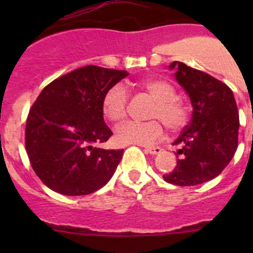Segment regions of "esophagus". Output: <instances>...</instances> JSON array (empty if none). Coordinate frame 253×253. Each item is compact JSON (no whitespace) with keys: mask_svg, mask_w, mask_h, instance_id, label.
I'll list each match as a JSON object with an SVG mask.
<instances>
[{"mask_svg":"<svg viewBox=\"0 0 253 253\" xmlns=\"http://www.w3.org/2000/svg\"><path fill=\"white\" fill-rule=\"evenodd\" d=\"M144 152L149 153V154H152V155H157L162 152V148L160 147H145Z\"/></svg>","mask_w":253,"mask_h":253,"instance_id":"obj_1","label":"esophagus"}]
</instances>
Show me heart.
Segmentation results:
<instances>
[{"label": "heart", "mask_w": 253, "mask_h": 253, "mask_svg": "<svg viewBox=\"0 0 253 253\" xmlns=\"http://www.w3.org/2000/svg\"><path fill=\"white\" fill-rule=\"evenodd\" d=\"M142 86L155 100L150 111L152 121H127L115 131V139L121 144L150 145L159 141L164 134V122L170 131H180L190 120V108L186 103L176 99L175 88L163 79H148ZM128 93L122 84H115L105 93L101 103L104 116L112 122L124 120L127 115ZM161 121L159 122V120Z\"/></svg>", "instance_id": "1"}]
</instances>
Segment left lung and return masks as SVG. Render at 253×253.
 Here are the masks:
<instances>
[{"mask_svg":"<svg viewBox=\"0 0 253 253\" xmlns=\"http://www.w3.org/2000/svg\"><path fill=\"white\" fill-rule=\"evenodd\" d=\"M175 78L190 96L192 119L174 142L177 165L163 175L167 182L195 186L216 177L237 149L239 111L233 90L208 73L174 61Z\"/></svg>","mask_w":253,"mask_h":253,"instance_id":"left-lung-1","label":"left lung"}]
</instances>
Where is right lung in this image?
Masks as SVG:
<instances>
[{
	"label": "right lung",
	"mask_w": 253,
	"mask_h": 253,
	"mask_svg": "<svg viewBox=\"0 0 253 253\" xmlns=\"http://www.w3.org/2000/svg\"><path fill=\"white\" fill-rule=\"evenodd\" d=\"M126 71L89 65L47 84L30 108L25 149L35 174L48 188L85 196L105 186L124 149L98 144L112 136L101 103L106 91L127 77Z\"/></svg>",
	"instance_id": "obj_1"
}]
</instances>
